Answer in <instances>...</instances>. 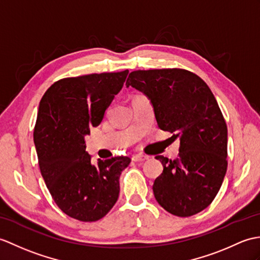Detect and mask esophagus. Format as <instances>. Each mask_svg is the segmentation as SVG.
<instances>
[{
	"label": "esophagus",
	"mask_w": 260,
	"mask_h": 260,
	"mask_svg": "<svg viewBox=\"0 0 260 260\" xmlns=\"http://www.w3.org/2000/svg\"><path fill=\"white\" fill-rule=\"evenodd\" d=\"M147 158H148L147 156L140 155V154H138V155H134V156H133V157H132V159L134 160V161H144V160H146Z\"/></svg>",
	"instance_id": "34e87169"
}]
</instances>
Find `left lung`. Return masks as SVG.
Instances as JSON below:
<instances>
[{
    "mask_svg": "<svg viewBox=\"0 0 260 260\" xmlns=\"http://www.w3.org/2000/svg\"><path fill=\"white\" fill-rule=\"evenodd\" d=\"M126 86L147 96L158 127L180 142L176 159L156 156L164 167L153 185L156 201L178 217L202 212L214 201L227 171V125L212 90L182 69L134 71Z\"/></svg>",
    "mask_w": 260,
    "mask_h": 260,
    "instance_id": "obj_1",
    "label": "left lung"
}]
</instances>
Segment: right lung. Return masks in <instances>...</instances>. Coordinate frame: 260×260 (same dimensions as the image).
Listing matches in <instances>:
<instances>
[{"instance_id": "1", "label": "right lung", "mask_w": 260, "mask_h": 260, "mask_svg": "<svg viewBox=\"0 0 260 260\" xmlns=\"http://www.w3.org/2000/svg\"><path fill=\"white\" fill-rule=\"evenodd\" d=\"M128 70L55 82L40 102L34 144L42 176L58 208L81 221L103 218L117 202L119 176L131 158L99 159L85 150V136L101 124L122 89Z\"/></svg>"}]
</instances>
